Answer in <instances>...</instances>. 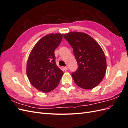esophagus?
Masks as SVG:
<instances>
[{
  "label": "esophagus",
  "mask_w": 128,
  "mask_h": 128,
  "mask_svg": "<svg viewBox=\"0 0 128 128\" xmlns=\"http://www.w3.org/2000/svg\"><path fill=\"white\" fill-rule=\"evenodd\" d=\"M64 70H68V67H64Z\"/></svg>",
  "instance_id": "esophagus-1"
}]
</instances>
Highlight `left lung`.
I'll return each instance as SVG.
<instances>
[{"label": "left lung", "instance_id": "8db88e82", "mask_svg": "<svg viewBox=\"0 0 128 128\" xmlns=\"http://www.w3.org/2000/svg\"><path fill=\"white\" fill-rule=\"evenodd\" d=\"M64 37L73 48L78 68L72 73L75 83L90 90L99 85L106 70L104 52L98 43L87 34L70 32Z\"/></svg>", "mask_w": 128, "mask_h": 128}]
</instances>
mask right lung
<instances>
[{
  "label": "right lung",
  "instance_id": "obj_1",
  "mask_svg": "<svg viewBox=\"0 0 128 128\" xmlns=\"http://www.w3.org/2000/svg\"><path fill=\"white\" fill-rule=\"evenodd\" d=\"M63 35L50 34L40 38L34 46L28 59L26 74L31 84L40 91L47 93L55 89L64 72L55 62L54 51Z\"/></svg>",
  "mask_w": 128,
  "mask_h": 128
}]
</instances>
